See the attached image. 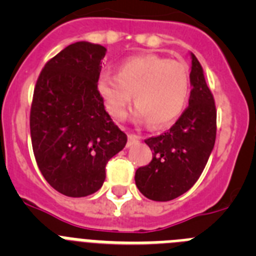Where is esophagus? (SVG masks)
Masks as SVG:
<instances>
[{"label": "esophagus", "instance_id": "34e87169", "mask_svg": "<svg viewBox=\"0 0 256 256\" xmlns=\"http://www.w3.org/2000/svg\"><path fill=\"white\" fill-rule=\"evenodd\" d=\"M138 141H140V137H138V136L130 134V136H128V144H126V146H128V148H130L132 144H137V142H138Z\"/></svg>", "mask_w": 256, "mask_h": 256}]
</instances>
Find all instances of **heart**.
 Segmentation results:
<instances>
[{"mask_svg": "<svg viewBox=\"0 0 256 256\" xmlns=\"http://www.w3.org/2000/svg\"><path fill=\"white\" fill-rule=\"evenodd\" d=\"M97 90L116 120L126 116L133 96L137 122L150 120L152 126L162 128L184 110L190 94L188 66L156 54L132 56L119 65L118 74H101Z\"/></svg>", "mask_w": 256, "mask_h": 256, "instance_id": "obj_1", "label": "heart"}]
</instances>
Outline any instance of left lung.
I'll list each match as a JSON object with an SVG mask.
<instances>
[{
  "mask_svg": "<svg viewBox=\"0 0 256 256\" xmlns=\"http://www.w3.org/2000/svg\"><path fill=\"white\" fill-rule=\"evenodd\" d=\"M190 56L188 108L170 130L144 141L152 151V160L136 170V186L154 201L173 200L188 191L204 170L216 144V104L202 66L192 52Z\"/></svg>",
  "mask_w": 256,
  "mask_h": 256,
  "instance_id": "obj_1",
  "label": "left lung"
}]
</instances>
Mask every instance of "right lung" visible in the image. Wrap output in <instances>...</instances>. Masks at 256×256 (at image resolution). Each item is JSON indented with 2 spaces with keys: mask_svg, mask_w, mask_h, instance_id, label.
<instances>
[{
  "mask_svg": "<svg viewBox=\"0 0 256 256\" xmlns=\"http://www.w3.org/2000/svg\"><path fill=\"white\" fill-rule=\"evenodd\" d=\"M105 54V47L86 40L69 44L44 65L34 88L36 162L50 186L69 198L98 191L106 164L126 144L97 90Z\"/></svg>",
  "mask_w": 256,
  "mask_h": 256,
  "instance_id": "1",
  "label": "right lung"
}]
</instances>
